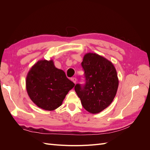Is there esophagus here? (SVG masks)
<instances>
[{"label": "esophagus", "instance_id": "34e87169", "mask_svg": "<svg viewBox=\"0 0 150 150\" xmlns=\"http://www.w3.org/2000/svg\"><path fill=\"white\" fill-rule=\"evenodd\" d=\"M71 81H72V82H73L74 83H76V81H77V79H76V78H71Z\"/></svg>", "mask_w": 150, "mask_h": 150}]
</instances>
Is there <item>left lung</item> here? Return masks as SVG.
<instances>
[{
  "instance_id": "left-lung-1",
  "label": "left lung",
  "mask_w": 150,
  "mask_h": 150,
  "mask_svg": "<svg viewBox=\"0 0 150 150\" xmlns=\"http://www.w3.org/2000/svg\"><path fill=\"white\" fill-rule=\"evenodd\" d=\"M85 84H76L74 89L83 108L92 114L110 105L118 88V78L112 62L95 53H87L81 62Z\"/></svg>"
}]
</instances>
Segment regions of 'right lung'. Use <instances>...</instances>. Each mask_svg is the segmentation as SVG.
Wrapping results in <instances>:
<instances>
[{"instance_id":"1","label":"right lung","mask_w":150,"mask_h":150,"mask_svg":"<svg viewBox=\"0 0 150 150\" xmlns=\"http://www.w3.org/2000/svg\"><path fill=\"white\" fill-rule=\"evenodd\" d=\"M74 83L65 72L54 66L52 60H40L29 71L26 89L32 101L39 108L52 111L59 107Z\"/></svg>"}]
</instances>
